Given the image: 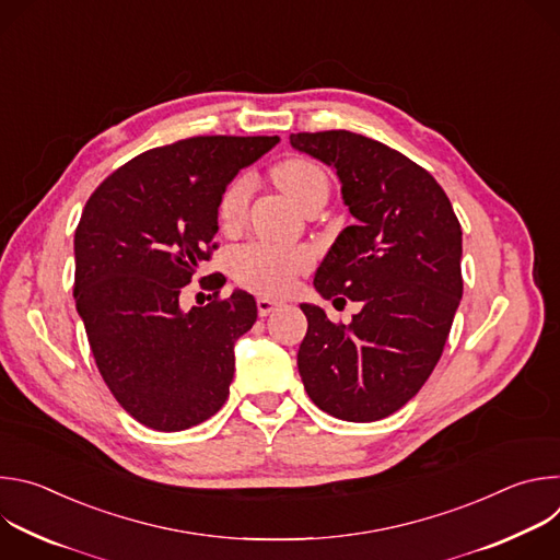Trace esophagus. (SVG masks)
Instances as JSON below:
<instances>
[{
  "label": "esophagus",
  "mask_w": 560,
  "mask_h": 560,
  "mask_svg": "<svg viewBox=\"0 0 560 560\" xmlns=\"http://www.w3.org/2000/svg\"><path fill=\"white\" fill-rule=\"evenodd\" d=\"M279 305H281V301H275V299H268V296H259V299H257V312H259V316H268V314L275 312Z\"/></svg>",
  "instance_id": "1"
}]
</instances>
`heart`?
Returning a JSON list of instances; mask_svg holds the SVG:
<instances>
[{"mask_svg": "<svg viewBox=\"0 0 560 560\" xmlns=\"http://www.w3.org/2000/svg\"><path fill=\"white\" fill-rule=\"evenodd\" d=\"M277 184L303 208L312 197L328 195V177L310 159L290 156L272 171ZM255 179L250 173L236 175L219 195L217 217L225 230L244 223L253 197ZM314 257L303 246H277L253 242L230 253L228 268L232 279L253 292L279 296L285 294L294 279L310 270Z\"/></svg>", "mask_w": 560, "mask_h": 560, "instance_id": "heart-1", "label": "heart"}]
</instances>
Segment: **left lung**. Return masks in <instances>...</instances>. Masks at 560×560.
Wrapping results in <instances>:
<instances>
[{
	"mask_svg": "<svg viewBox=\"0 0 560 560\" xmlns=\"http://www.w3.org/2000/svg\"><path fill=\"white\" fill-rule=\"evenodd\" d=\"M290 143L337 171L357 219L318 266L314 288L361 303L350 326L301 305L299 374L316 408L378 421L410 401L443 354L463 296L460 223L436 179L381 141L322 130L290 135Z\"/></svg>",
	"mask_w": 560,
	"mask_h": 560,
	"instance_id": "left-lung-1",
	"label": "left lung"
}]
</instances>
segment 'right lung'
Returning <instances> with one entry per match:
<instances>
[{
	"mask_svg": "<svg viewBox=\"0 0 560 560\" xmlns=\"http://www.w3.org/2000/svg\"><path fill=\"white\" fill-rule=\"evenodd\" d=\"M277 141L203 135L152 148L86 201L74 230L77 312L102 378L145 428L188 430L225 404L234 341L257 322L255 296L221 299L225 279L212 281L214 301L184 312L179 294L217 248L221 190Z\"/></svg>",
	"mask_w": 560,
	"mask_h": 560,
	"instance_id": "right-lung-1",
	"label": "right lung"
}]
</instances>
